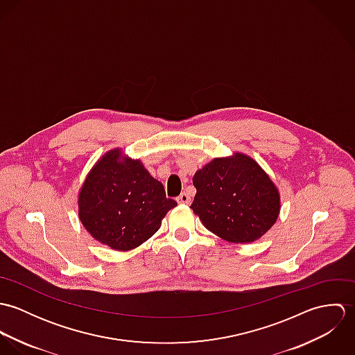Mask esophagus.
<instances>
[{
  "label": "esophagus",
  "instance_id": "1",
  "mask_svg": "<svg viewBox=\"0 0 355 355\" xmlns=\"http://www.w3.org/2000/svg\"><path fill=\"white\" fill-rule=\"evenodd\" d=\"M178 202L179 203H190V197H189V194H186V193H182L179 197H178Z\"/></svg>",
  "mask_w": 355,
  "mask_h": 355
}]
</instances>
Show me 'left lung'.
<instances>
[{"label":"left lung","mask_w":355,"mask_h":355,"mask_svg":"<svg viewBox=\"0 0 355 355\" xmlns=\"http://www.w3.org/2000/svg\"><path fill=\"white\" fill-rule=\"evenodd\" d=\"M191 209L206 230L232 243H250L277 220L280 196L252 157L214 158L193 178Z\"/></svg>","instance_id":"8db88e82"}]
</instances>
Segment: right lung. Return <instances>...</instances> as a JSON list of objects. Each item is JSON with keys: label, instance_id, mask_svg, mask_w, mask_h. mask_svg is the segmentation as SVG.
<instances>
[{"label": "right lung", "instance_id": "add662e5", "mask_svg": "<svg viewBox=\"0 0 355 355\" xmlns=\"http://www.w3.org/2000/svg\"><path fill=\"white\" fill-rule=\"evenodd\" d=\"M78 205L79 218L94 239L127 252L153 236L178 202L166 198L162 183L139 159L123 158L121 150L114 149L87 175Z\"/></svg>", "mask_w": 355, "mask_h": 355}]
</instances>
